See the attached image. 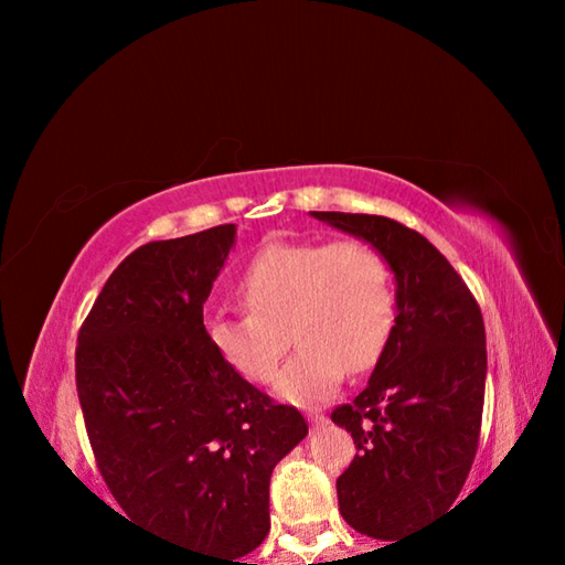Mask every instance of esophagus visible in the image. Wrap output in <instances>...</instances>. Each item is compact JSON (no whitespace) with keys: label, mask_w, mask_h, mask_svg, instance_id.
<instances>
[{"label":"esophagus","mask_w":565,"mask_h":565,"mask_svg":"<svg viewBox=\"0 0 565 565\" xmlns=\"http://www.w3.org/2000/svg\"><path fill=\"white\" fill-rule=\"evenodd\" d=\"M309 418H311V424H313V426H323V424H327V418H323L321 414H311Z\"/></svg>","instance_id":"34e87169"}]
</instances>
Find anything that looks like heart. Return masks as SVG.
<instances>
[{"label": "heart", "instance_id": "heart-1", "mask_svg": "<svg viewBox=\"0 0 565 565\" xmlns=\"http://www.w3.org/2000/svg\"><path fill=\"white\" fill-rule=\"evenodd\" d=\"M244 309L206 323L214 351L238 376L269 384L291 339L299 343L276 379L294 404L329 398L343 374H366L396 323V286L386 256L361 238L271 242L238 279Z\"/></svg>", "mask_w": 565, "mask_h": 565}]
</instances>
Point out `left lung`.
Segmentation results:
<instances>
[{"label":"left lung","mask_w":565,"mask_h":565,"mask_svg":"<svg viewBox=\"0 0 565 565\" xmlns=\"http://www.w3.org/2000/svg\"><path fill=\"white\" fill-rule=\"evenodd\" d=\"M311 214L376 246L398 284L384 356L359 396L331 411L359 451L337 481L341 515L359 533L398 543L451 509L473 466L486 394L483 317L466 281L416 228L376 214Z\"/></svg>","instance_id":"left-lung-1"}]
</instances>
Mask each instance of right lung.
<instances>
[{
    "mask_svg": "<svg viewBox=\"0 0 565 565\" xmlns=\"http://www.w3.org/2000/svg\"><path fill=\"white\" fill-rule=\"evenodd\" d=\"M236 226L131 252L76 337V394L99 473L134 523L238 563L269 531L274 466L309 431L214 351L204 301ZM248 565V563H246Z\"/></svg>",
    "mask_w": 565,
    "mask_h": 565,
    "instance_id": "right-lung-1",
    "label": "right lung"
}]
</instances>
